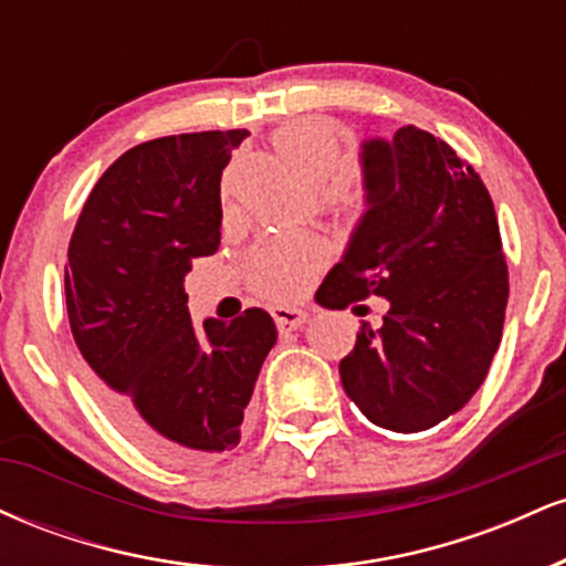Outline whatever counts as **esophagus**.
Instances as JSON below:
<instances>
[{
    "label": "esophagus",
    "mask_w": 566,
    "mask_h": 566,
    "mask_svg": "<svg viewBox=\"0 0 566 566\" xmlns=\"http://www.w3.org/2000/svg\"><path fill=\"white\" fill-rule=\"evenodd\" d=\"M271 316H274L276 327L282 333H290V329H301L305 322H308V314L303 308H295V305H274L271 308Z\"/></svg>",
    "instance_id": "1"
}]
</instances>
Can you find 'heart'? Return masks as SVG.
<instances>
[{"instance_id": "1", "label": "heart", "mask_w": 566, "mask_h": 566, "mask_svg": "<svg viewBox=\"0 0 566 566\" xmlns=\"http://www.w3.org/2000/svg\"><path fill=\"white\" fill-rule=\"evenodd\" d=\"M274 148L305 186L322 191L335 210H354L361 188L343 178V148L337 133L322 119H295L274 133ZM327 261V247L316 237H274L255 247L250 276L265 297H295Z\"/></svg>"}]
</instances>
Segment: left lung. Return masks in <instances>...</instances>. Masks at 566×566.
<instances>
[{
  "label": "left lung",
  "instance_id": "1",
  "mask_svg": "<svg viewBox=\"0 0 566 566\" xmlns=\"http://www.w3.org/2000/svg\"><path fill=\"white\" fill-rule=\"evenodd\" d=\"M367 210L322 282L324 308L386 297L340 361L369 423L418 433L469 405L500 346L509 265L490 191L441 138L412 125L361 143Z\"/></svg>",
  "mask_w": 566,
  "mask_h": 566
}]
</instances>
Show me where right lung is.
Wrapping results in <instances>:
<instances>
[{
    "mask_svg": "<svg viewBox=\"0 0 566 566\" xmlns=\"http://www.w3.org/2000/svg\"><path fill=\"white\" fill-rule=\"evenodd\" d=\"M247 129L167 135L101 175L66 265L69 324L103 407L129 439L175 463L242 439L276 324L263 308L197 333L184 279L220 244V175Z\"/></svg>",
    "mask_w": 566,
    "mask_h": 566,
    "instance_id": "1",
    "label": "right lung"
}]
</instances>
